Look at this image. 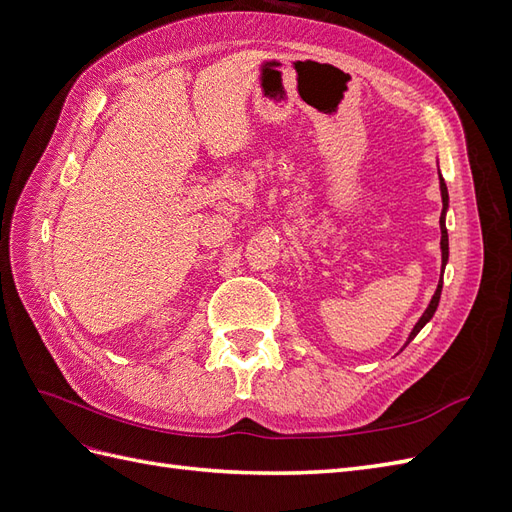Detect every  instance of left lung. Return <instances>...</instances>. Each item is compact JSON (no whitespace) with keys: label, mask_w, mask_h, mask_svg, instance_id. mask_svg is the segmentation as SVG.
<instances>
[{"label":"left lung","mask_w":512,"mask_h":512,"mask_svg":"<svg viewBox=\"0 0 512 512\" xmlns=\"http://www.w3.org/2000/svg\"><path fill=\"white\" fill-rule=\"evenodd\" d=\"M440 192H442V215H440V230H442V239H440V250H442V273H444V267H446V262H448V232H446V209H448V190H446V183H444V179H442V175H440ZM440 294H442V275H440V282H438V288H436V294H433L431 297V301H429V305H427V309H425V314L418 318V322L414 324V329H412V333H410V337H408V342H406V346L412 342V339L418 335V331H421L425 324L433 318V314H436V309H438V303H440Z\"/></svg>","instance_id":"obj_1"}]
</instances>
